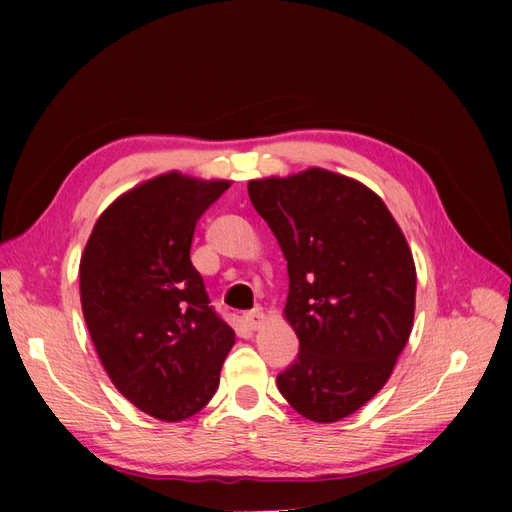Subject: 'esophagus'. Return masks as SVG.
Masks as SVG:
<instances>
[{
	"mask_svg": "<svg viewBox=\"0 0 512 512\" xmlns=\"http://www.w3.org/2000/svg\"><path fill=\"white\" fill-rule=\"evenodd\" d=\"M243 320H245V324L247 327H250L252 331H258L262 324H265V314H262V309L260 307H256V309H252V312H247L245 316H243Z\"/></svg>",
	"mask_w": 512,
	"mask_h": 512,
	"instance_id": "34e87169",
	"label": "esophagus"
}]
</instances>
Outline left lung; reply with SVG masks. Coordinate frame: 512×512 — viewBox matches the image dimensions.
I'll return each instance as SVG.
<instances>
[{
    "instance_id": "obj_1",
    "label": "left lung",
    "mask_w": 512,
    "mask_h": 512,
    "mask_svg": "<svg viewBox=\"0 0 512 512\" xmlns=\"http://www.w3.org/2000/svg\"><path fill=\"white\" fill-rule=\"evenodd\" d=\"M247 192L288 262L299 354L277 389L309 421H342L389 382L410 339V245L374 190L327 168L252 179Z\"/></svg>"
}]
</instances>
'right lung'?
<instances>
[{"label":"right lung","instance_id":"right-lung-1","mask_svg":"<svg viewBox=\"0 0 512 512\" xmlns=\"http://www.w3.org/2000/svg\"><path fill=\"white\" fill-rule=\"evenodd\" d=\"M230 183L179 170L138 183L102 211L81 254V307L106 376L164 423L209 404L235 344L190 260L198 218Z\"/></svg>","mask_w":512,"mask_h":512}]
</instances>
